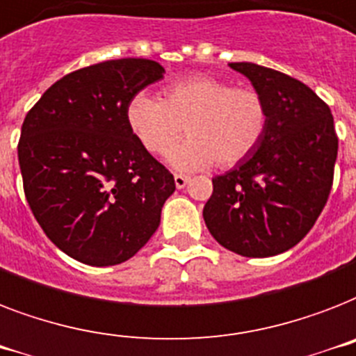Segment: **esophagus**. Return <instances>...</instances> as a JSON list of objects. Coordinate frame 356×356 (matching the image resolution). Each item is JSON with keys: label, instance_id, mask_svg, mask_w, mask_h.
I'll list each match as a JSON object with an SVG mask.
<instances>
[{"label": "esophagus", "instance_id": "obj_1", "mask_svg": "<svg viewBox=\"0 0 356 356\" xmlns=\"http://www.w3.org/2000/svg\"><path fill=\"white\" fill-rule=\"evenodd\" d=\"M189 180H191V178H189V176H186V175H175V184H176V187H178V189H184V187L189 184Z\"/></svg>", "mask_w": 356, "mask_h": 356}]
</instances>
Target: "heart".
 <instances>
[{"mask_svg": "<svg viewBox=\"0 0 356 356\" xmlns=\"http://www.w3.org/2000/svg\"><path fill=\"white\" fill-rule=\"evenodd\" d=\"M130 132L150 154L165 156L186 130L189 138L170 152L180 170L227 169L241 163L263 141L268 104L254 88L232 86L213 76H189L163 88V101L134 93L124 106Z\"/></svg>", "mask_w": 356, "mask_h": 356, "instance_id": "b5f03b06", "label": "heart"}]
</instances>
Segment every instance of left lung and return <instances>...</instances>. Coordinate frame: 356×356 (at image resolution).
<instances>
[{
  "mask_svg": "<svg viewBox=\"0 0 356 356\" xmlns=\"http://www.w3.org/2000/svg\"><path fill=\"white\" fill-rule=\"evenodd\" d=\"M268 104L257 149L213 178L204 220L215 241L244 257H270L300 243L325 207L338 136L331 108L291 75L232 62Z\"/></svg>",
  "mask_w": 356,
  "mask_h": 356,
  "instance_id": "1",
  "label": "left lung"
}]
</instances>
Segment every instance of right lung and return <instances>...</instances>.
I'll return each mask as SVG.
<instances>
[{"instance_id": "right-lung-1", "label": "right lung", "mask_w": 356, "mask_h": 356, "mask_svg": "<svg viewBox=\"0 0 356 356\" xmlns=\"http://www.w3.org/2000/svg\"><path fill=\"white\" fill-rule=\"evenodd\" d=\"M163 73L147 58L88 65L56 81L25 115V198L51 243L81 263L112 266L138 254L175 193V176L124 119L129 99Z\"/></svg>"}]
</instances>
